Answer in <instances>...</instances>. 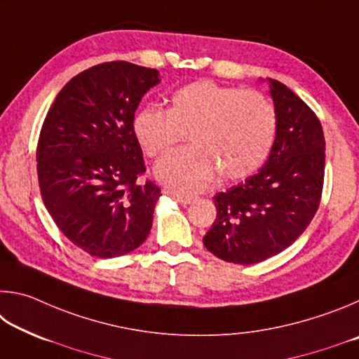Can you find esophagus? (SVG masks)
Segmentation results:
<instances>
[{
	"mask_svg": "<svg viewBox=\"0 0 359 359\" xmlns=\"http://www.w3.org/2000/svg\"><path fill=\"white\" fill-rule=\"evenodd\" d=\"M165 193L169 194V196H171L172 199H175V201L180 203V204H184V205L190 204L193 201V198L191 196H187V194H179V193H172V191H165Z\"/></svg>",
	"mask_w": 359,
	"mask_h": 359,
	"instance_id": "34e87169",
	"label": "esophagus"
}]
</instances>
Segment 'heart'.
<instances>
[{"instance_id": "obj_1", "label": "heart", "mask_w": 359, "mask_h": 359, "mask_svg": "<svg viewBox=\"0 0 359 359\" xmlns=\"http://www.w3.org/2000/svg\"><path fill=\"white\" fill-rule=\"evenodd\" d=\"M277 111L258 90L198 81L171 95L169 107L147 104L133 117V135L150 158L168 155L188 133L191 147L165 158L156 175L179 193L201 191L218 180L245 179L274 147Z\"/></svg>"}]
</instances>
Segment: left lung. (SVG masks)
Listing matches in <instances>:
<instances>
[{"label":"left lung","instance_id":"obj_1","mask_svg":"<svg viewBox=\"0 0 359 359\" xmlns=\"http://www.w3.org/2000/svg\"><path fill=\"white\" fill-rule=\"evenodd\" d=\"M277 136L266 165L217 193V218L203 238L217 258L253 264L288 248L317 214L325 182V136L317 115L276 79H267Z\"/></svg>","mask_w":359,"mask_h":359}]
</instances>
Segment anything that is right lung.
<instances>
[{"label": "right lung", "instance_id": "1", "mask_svg": "<svg viewBox=\"0 0 359 359\" xmlns=\"http://www.w3.org/2000/svg\"><path fill=\"white\" fill-rule=\"evenodd\" d=\"M158 71L107 62L60 90L36 149L42 201L60 231L93 257L130 253L147 239L160 187L141 177L133 117Z\"/></svg>", "mask_w": 359, "mask_h": 359}]
</instances>
